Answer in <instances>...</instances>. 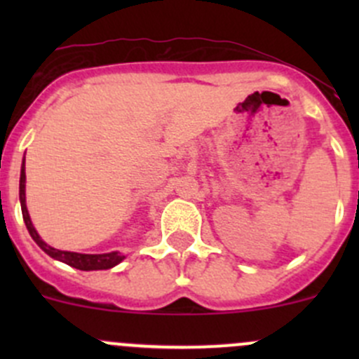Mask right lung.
<instances>
[{
	"label": "right lung",
	"instance_id": "add662e5",
	"mask_svg": "<svg viewBox=\"0 0 359 359\" xmlns=\"http://www.w3.org/2000/svg\"><path fill=\"white\" fill-rule=\"evenodd\" d=\"M19 198H20V208H22V217L25 227H27L29 234L32 240L36 241L39 248L45 253H48L52 259L60 260V262L67 264V266L76 267L79 271H100V269H111V267L118 266L125 255L119 252H109V253H78V252H66V250H57L50 247L48 243L41 240L38 231L34 229L29 217L27 205H25V156L22 159V166H20V184H19Z\"/></svg>",
	"mask_w": 359,
	"mask_h": 359
}]
</instances>
